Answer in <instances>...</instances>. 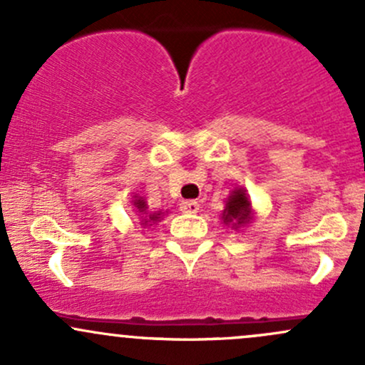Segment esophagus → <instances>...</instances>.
<instances>
[{"instance_id": "34e87169", "label": "esophagus", "mask_w": 365, "mask_h": 365, "mask_svg": "<svg viewBox=\"0 0 365 365\" xmlns=\"http://www.w3.org/2000/svg\"><path fill=\"white\" fill-rule=\"evenodd\" d=\"M181 210L186 214H197L200 210V205L195 200H184V202H181Z\"/></svg>"}]
</instances>
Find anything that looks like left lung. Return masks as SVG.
Returning <instances> with one entry per match:
<instances>
[{"label":"left lung","mask_w":365,"mask_h":365,"mask_svg":"<svg viewBox=\"0 0 365 365\" xmlns=\"http://www.w3.org/2000/svg\"><path fill=\"white\" fill-rule=\"evenodd\" d=\"M225 222H233V226L245 225L250 219V202L244 190H235L226 202V209L222 212Z\"/></svg>","instance_id":"obj_1"}]
</instances>
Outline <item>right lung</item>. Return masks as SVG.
I'll return each instance as SVG.
<instances>
[{"mask_svg": "<svg viewBox=\"0 0 365 365\" xmlns=\"http://www.w3.org/2000/svg\"><path fill=\"white\" fill-rule=\"evenodd\" d=\"M134 205L139 209L140 215H143V225H148V222H156L160 221V214H150L148 212V207H146V202L144 200H135Z\"/></svg>", "mask_w": 365, "mask_h": 365, "instance_id": "add662e5", "label": "right lung"}]
</instances>
